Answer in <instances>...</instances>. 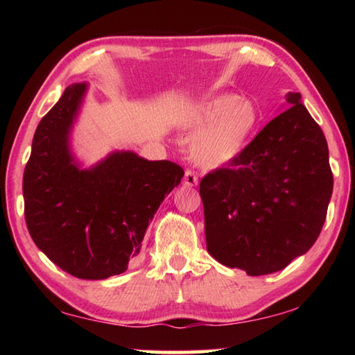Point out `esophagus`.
I'll return each mask as SVG.
<instances>
[{"label": "esophagus", "mask_w": 355, "mask_h": 355, "mask_svg": "<svg viewBox=\"0 0 355 355\" xmlns=\"http://www.w3.org/2000/svg\"><path fill=\"white\" fill-rule=\"evenodd\" d=\"M183 183L184 186H188V188H192V186L199 184V178H197V175L192 171H184Z\"/></svg>", "instance_id": "1"}]
</instances>
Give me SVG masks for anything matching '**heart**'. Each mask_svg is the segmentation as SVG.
Here are the masks:
<instances>
[{
    "label": "heart",
    "mask_w": 355,
    "mask_h": 355,
    "mask_svg": "<svg viewBox=\"0 0 355 355\" xmlns=\"http://www.w3.org/2000/svg\"><path fill=\"white\" fill-rule=\"evenodd\" d=\"M257 122L258 112L248 98L222 94L205 100L184 120V128L196 131L191 159L203 169L230 164L248 146Z\"/></svg>",
    "instance_id": "obj_1"
}]
</instances>
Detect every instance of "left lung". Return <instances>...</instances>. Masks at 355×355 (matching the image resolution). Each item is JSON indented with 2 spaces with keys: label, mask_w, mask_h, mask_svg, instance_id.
Returning <instances> with one entry per match:
<instances>
[{
  "label": "left lung",
  "mask_w": 355,
  "mask_h": 355,
  "mask_svg": "<svg viewBox=\"0 0 355 355\" xmlns=\"http://www.w3.org/2000/svg\"><path fill=\"white\" fill-rule=\"evenodd\" d=\"M228 167L202 178L207 250L220 264L266 275L320 236L332 197L329 148L299 92Z\"/></svg>",
  "instance_id": "1"
}]
</instances>
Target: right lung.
I'll use <instances>...</instances> for the list:
<instances>
[{
    "label": "right lung",
    "mask_w": 355,
    "mask_h": 355,
    "mask_svg": "<svg viewBox=\"0 0 355 355\" xmlns=\"http://www.w3.org/2000/svg\"><path fill=\"white\" fill-rule=\"evenodd\" d=\"M86 83L65 89L40 120L23 173L25 219L35 245L62 271L84 280L122 274L184 171L130 150L83 169L70 148Z\"/></svg>",
    "instance_id": "right-lung-1"
}]
</instances>
